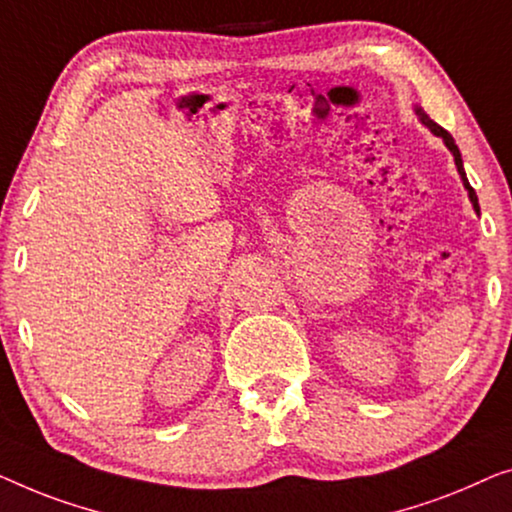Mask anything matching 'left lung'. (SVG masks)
I'll return each mask as SVG.
<instances>
[{"label":"left lung","mask_w":512,"mask_h":512,"mask_svg":"<svg viewBox=\"0 0 512 512\" xmlns=\"http://www.w3.org/2000/svg\"><path fill=\"white\" fill-rule=\"evenodd\" d=\"M415 113H417V118H420L422 125H424V127H429L431 132H434L436 136H441L445 146H448V150H450V153H452V157H455V164H457V171H459V176H462V183H464L466 190H469V199H471V204H473V208H475V213L480 215V206H478V194H475V190H473L471 183H469V178H466L464 162H462V153H459V148H457L455 139H452V136H450L448 132H445V129H443L441 125H436V122L431 120L429 115L420 109V106H415Z\"/></svg>","instance_id":"8db88e82"}]
</instances>
